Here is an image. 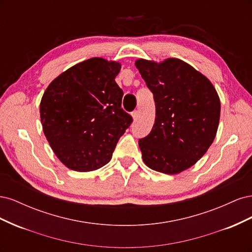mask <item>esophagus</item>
Returning a JSON list of instances; mask_svg holds the SVG:
<instances>
[{
    "label": "esophagus",
    "mask_w": 252,
    "mask_h": 252,
    "mask_svg": "<svg viewBox=\"0 0 252 252\" xmlns=\"http://www.w3.org/2000/svg\"><path fill=\"white\" fill-rule=\"evenodd\" d=\"M131 114H132V118H133L134 121L138 120V118H139V110H134Z\"/></svg>",
    "instance_id": "esophagus-1"
}]
</instances>
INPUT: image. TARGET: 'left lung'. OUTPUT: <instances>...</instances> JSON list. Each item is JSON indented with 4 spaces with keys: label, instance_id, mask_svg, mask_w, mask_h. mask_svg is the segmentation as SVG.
Segmentation results:
<instances>
[{
    "label": "left lung",
    "instance_id": "8db88e82",
    "mask_svg": "<svg viewBox=\"0 0 252 252\" xmlns=\"http://www.w3.org/2000/svg\"><path fill=\"white\" fill-rule=\"evenodd\" d=\"M142 78L154 94L156 120L140 139L145 164L166 174L194 165L216 138L220 103L210 81L179 59L162 63L138 60Z\"/></svg>",
    "mask_w": 252,
    "mask_h": 252
}]
</instances>
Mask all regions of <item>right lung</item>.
Returning <instances> with one entry per match:
<instances>
[{
	"label": "right lung",
	"instance_id": "right-lung-1",
	"mask_svg": "<svg viewBox=\"0 0 252 252\" xmlns=\"http://www.w3.org/2000/svg\"><path fill=\"white\" fill-rule=\"evenodd\" d=\"M121 65L93 58L72 66L45 91L40 113L45 136L66 167L93 171L109 163L131 125L122 108L123 90L114 81Z\"/></svg>",
	"mask_w": 252,
	"mask_h": 252
}]
</instances>
